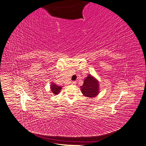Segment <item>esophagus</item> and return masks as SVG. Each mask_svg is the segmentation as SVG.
<instances>
[{"label":"esophagus","mask_w":146,"mask_h":146,"mask_svg":"<svg viewBox=\"0 0 146 146\" xmlns=\"http://www.w3.org/2000/svg\"><path fill=\"white\" fill-rule=\"evenodd\" d=\"M71 84H73V85H75V84H76V82L75 81H72L71 82Z\"/></svg>","instance_id":"34e87169"}]
</instances>
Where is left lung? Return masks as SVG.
I'll use <instances>...</instances> for the list:
<instances>
[{
    "label": "left lung",
    "instance_id": "1",
    "mask_svg": "<svg viewBox=\"0 0 146 146\" xmlns=\"http://www.w3.org/2000/svg\"><path fill=\"white\" fill-rule=\"evenodd\" d=\"M80 88L82 94L86 97L94 98L99 93V81L91 74L85 78L83 85Z\"/></svg>",
    "mask_w": 146,
    "mask_h": 146
}]
</instances>
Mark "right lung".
<instances>
[{"label":"right lung","mask_w":146,"mask_h":146,"mask_svg":"<svg viewBox=\"0 0 146 146\" xmlns=\"http://www.w3.org/2000/svg\"><path fill=\"white\" fill-rule=\"evenodd\" d=\"M50 90L52 91V92L54 95H57L60 93V92L61 90L62 87L58 86L56 85L55 83H52L50 85Z\"/></svg>","instance_id":"obj_1"}]
</instances>
